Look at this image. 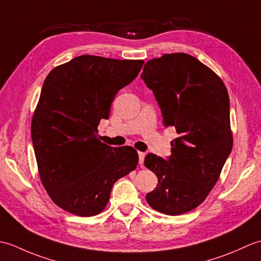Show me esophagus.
Masks as SVG:
<instances>
[{"mask_svg":"<svg viewBox=\"0 0 261 261\" xmlns=\"http://www.w3.org/2000/svg\"><path fill=\"white\" fill-rule=\"evenodd\" d=\"M138 156H139V164L143 165V162H145V153H143V152H138Z\"/></svg>","mask_w":261,"mask_h":261,"instance_id":"1","label":"esophagus"}]
</instances>
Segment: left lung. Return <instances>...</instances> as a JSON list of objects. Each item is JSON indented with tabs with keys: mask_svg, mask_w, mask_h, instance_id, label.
<instances>
[{
	"mask_svg": "<svg viewBox=\"0 0 261 261\" xmlns=\"http://www.w3.org/2000/svg\"><path fill=\"white\" fill-rule=\"evenodd\" d=\"M140 77L156 97L165 127L178 134L170 156L145 158L158 178L146 199L160 213H186L206 198L231 153L228 91L213 70L181 53L149 60Z\"/></svg>",
	"mask_w": 261,
	"mask_h": 261,
	"instance_id": "8db88e82",
	"label": "left lung"
}]
</instances>
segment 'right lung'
I'll return each mask as SVG.
<instances>
[{"mask_svg":"<svg viewBox=\"0 0 261 261\" xmlns=\"http://www.w3.org/2000/svg\"><path fill=\"white\" fill-rule=\"evenodd\" d=\"M143 63L83 55L54 68L43 82L31 123L32 145L43 187L67 212H102L114 182L136 169L134 148L110 147L96 136L115 95Z\"/></svg>","mask_w":261,"mask_h":261,"instance_id":"right-lung-1","label":"right lung"}]
</instances>
